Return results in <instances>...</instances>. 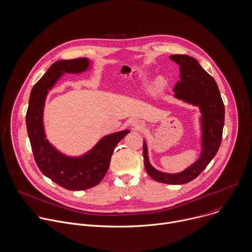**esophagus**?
I'll list each match as a JSON object with an SVG mask.
<instances>
[{
    "label": "esophagus",
    "instance_id": "1",
    "mask_svg": "<svg viewBox=\"0 0 252 252\" xmlns=\"http://www.w3.org/2000/svg\"><path fill=\"white\" fill-rule=\"evenodd\" d=\"M131 124V126L134 128V129H140L143 127V124L141 122H139L138 120H132L130 122Z\"/></svg>",
    "mask_w": 252,
    "mask_h": 252
}]
</instances>
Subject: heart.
Instances as JSON below:
<instances>
[{
    "label": "heart",
    "mask_w": 252,
    "mask_h": 252,
    "mask_svg": "<svg viewBox=\"0 0 252 252\" xmlns=\"http://www.w3.org/2000/svg\"><path fill=\"white\" fill-rule=\"evenodd\" d=\"M165 85V79L162 77V76H159L157 77V79L155 80V83H154V88L155 90H160L164 87Z\"/></svg>",
    "instance_id": "b5f03b06"
}]
</instances>
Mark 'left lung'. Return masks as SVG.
Returning a JSON list of instances; mask_svg holds the SVG:
<instances>
[{"instance_id": "1", "label": "left lung", "mask_w": 252, "mask_h": 252, "mask_svg": "<svg viewBox=\"0 0 252 252\" xmlns=\"http://www.w3.org/2000/svg\"><path fill=\"white\" fill-rule=\"evenodd\" d=\"M169 58L180 66V81L174 86V97L200 109L202 151L196 162L179 173L156 170L149 163L145 140H143V157L145 170L153 180L180 185L198 177L217 154L222 137L224 106L215 79L195 58L184 54H174Z\"/></svg>"}]
</instances>
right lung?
Listing matches in <instances>:
<instances>
[{
  "label": "right lung",
  "mask_w": 252,
  "mask_h": 252,
  "mask_svg": "<svg viewBox=\"0 0 252 252\" xmlns=\"http://www.w3.org/2000/svg\"><path fill=\"white\" fill-rule=\"evenodd\" d=\"M88 58L58 60L33 86L29 102L26 123L34 160L43 175L59 186L81 191L98 185L106 175L115 147L128 129L104 136L88 152L71 157L59 152L45 138L43 126L44 103L48 92L64 73L79 74L91 67Z\"/></svg>",
  "instance_id": "1"
}]
</instances>
